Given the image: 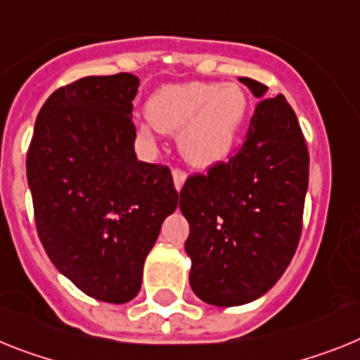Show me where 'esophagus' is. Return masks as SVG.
Masks as SVG:
<instances>
[{
	"label": "esophagus",
	"instance_id": "34e87169",
	"mask_svg": "<svg viewBox=\"0 0 360 360\" xmlns=\"http://www.w3.org/2000/svg\"><path fill=\"white\" fill-rule=\"evenodd\" d=\"M172 177H174V186L175 190L179 192L181 188H183V185H185L186 181V174L183 170H179V168H175L174 172H172Z\"/></svg>",
	"mask_w": 360,
	"mask_h": 360
}]
</instances>
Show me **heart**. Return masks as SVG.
Listing matches in <instances>:
<instances>
[{
	"mask_svg": "<svg viewBox=\"0 0 360 360\" xmlns=\"http://www.w3.org/2000/svg\"><path fill=\"white\" fill-rule=\"evenodd\" d=\"M247 95L236 84H170L146 104L148 120L162 134H177V146L188 165L208 168L225 161L236 146L247 117ZM144 135L152 128L144 124Z\"/></svg>",
	"mask_w": 360,
	"mask_h": 360,
	"instance_id": "heart-1",
	"label": "heart"
}]
</instances>
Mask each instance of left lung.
Here are the masks:
<instances>
[{
  "instance_id": "8db88e82",
  "label": "left lung",
  "mask_w": 360,
  "mask_h": 360,
  "mask_svg": "<svg viewBox=\"0 0 360 360\" xmlns=\"http://www.w3.org/2000/svg\"><path fill=\"white\" fill-rule=\"evenodd\" d=\"M256 98L240 152L188 177L179 208L190 225V288L207 304L243 306L273 288L302 232L309 155L285 96L241 77Z\"/></svg>"
}]
</instances>
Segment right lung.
Returning <instances> with one entry per match:
<instances>
[{
	"label": "right lung",
	"mask_w": 360,
	"mask_h": 360,
	"mask_svg": "<svg viewBox=\"0 0 360 360\" xmlns=\"http://www.w3.org/2000/svg\"><path fill=\"white\" fill-rule=\"evenodd\" d=\"M139 78L86 77L41 105L27 153L38 236L63 276L96 300L137 297L148 252L179 203L168 166L135 155Z\"/></svg>",
	"instance_id": "obj_1"
}]
</instances>
